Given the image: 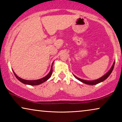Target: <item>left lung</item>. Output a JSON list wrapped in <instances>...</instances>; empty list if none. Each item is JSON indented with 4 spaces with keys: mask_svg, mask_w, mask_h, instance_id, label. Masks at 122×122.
<instances>
[{
    "mask_svg": "<svg viewBox=\"0 0 122 122\" xmlns=\"http://www.w3.org/2000/svg\"><path fill=\"white\" fill-rule=\"evenodd\" d=\"M114 64H115V61H114V62H113V64L112 65V66L111 69H109V71H108L107 73H106V74H105L104 76H102V77L99 78V79H96V80H93V81H86V80H84V79H81V78H78L77 76H74V74H73V76H74V77L76 78L78 80H79V81H81V82L83 83H85V84H88V85H96L97 84H98V83L102 82V81H105V80H106L108 76H110V74H111V73L112 72L113 68H114Z\"/></svg>",
    "mask_w": 122,
    "mask_h": 122,
    "instance_id": "left-lung-1",
    "label": "left lung"
}]
</instances>
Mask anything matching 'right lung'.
Here are the masks:
<instances>
[{"label":"right lung","instance_id":"1","mask_svg":"<svg viewBox=\"0 0 122 122\" xmlns=\"http://www.w3.org/2000/svg\"><path fill=\"white\" fill-rule=\"evenodd\" d=\"M53 65V64H52ZM13 73L15 76V77L17 78V79L19 80L20 81H21V83H23V84H28V85H30V86H37V85H39L41 84V83L45 82V81H47V80L50 78L51 77V74H52L53 73V66H51V71H50L49 73L46 75V76L43 77L41 79H37V80H32V81H29V80H25V79H23L22 78H20L19 76H18L17 75H16L14 71H13Z\"/></svg>","mask_w":122,"mask_h":122}]
</instances>
